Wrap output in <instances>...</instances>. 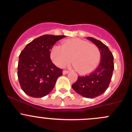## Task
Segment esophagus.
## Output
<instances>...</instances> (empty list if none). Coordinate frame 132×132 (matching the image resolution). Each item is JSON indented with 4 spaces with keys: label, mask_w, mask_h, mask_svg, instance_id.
Returning <instances> with one entry per match:
<instances>
[{
    "label": "esophagus",
    "mask_w": 132,
    "mask_h": 132,
    "mask_svg": "<svg viewBox=\"0 0 132 132\" xmlns=\"http://www.w3.org/2000/svg\"><path fill=\"white\" fill-rule=\"evenodd\" d=\"M69 71H66V70H64L63 71V73L64 75H66V74H67V73H69Z\"/></svg>",
    "instance_id": "34e87169"
}]
</instances>
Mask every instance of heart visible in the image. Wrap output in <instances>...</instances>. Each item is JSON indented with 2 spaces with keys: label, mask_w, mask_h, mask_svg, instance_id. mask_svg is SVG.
Returning <instances> with one entry per match:
<instances>
[{
  "label": "heart",
  "mask_w": 132,
  "mask_h": 132,
  "mask_svg": "<svg viewBox=\"0 0 132 132\" xmlns=\"http://www.w3.org/2000/svg\"><path fill=\"white\" fill-rule=\"evenodd\" d=\"M50 57L58 67H64L71 61L77 71L81 75L91 73L98 66L101 52L96 45L80 39H68L61 47L54 45L50 52Z\"/></svg>",
  "instance_id": "1"
}]
</instances>
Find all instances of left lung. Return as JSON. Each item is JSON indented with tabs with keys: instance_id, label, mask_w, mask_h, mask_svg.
Wrapping results in <instances>:
<instances>
[{
	"instance_id": "left-lung-1",
	"label": "left lung",
	"mask_w": 132,
	"mask_h": 132,
	"mask_svg": "<svg viewBox=\"0 0 132 132\" xmlns=\"http://www.w3.org/2000/svg\"><path fill=\"white\" fill-rule=\"evenodd\" d=\"M87 39L94 44L101 52V62L98 67L87 76L78 77L72 85L77 93L83 97L93 98L103 94L108 88L114 71V57L109 48L102 42L88 37Z\"/></svg>"
}]
</instances>
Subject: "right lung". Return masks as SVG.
Here are the masks:
<instances>
[{"mask_svg": "<svg viewBox=\"0 0 132 132\" xmlns=\"http://www.w3.org/2000/svg\"><path fill=\"white\" fill-rule=\"evenodd\" d=\"M66 36L44 35L27 44L19 55L18 77L23 91L34 98H42L52 92L63 70L50 59L53 45Z\"/></svg>", "mask_w": 132, "mask_h": 132, "instance_id": "obj_1", "label": "right lung"}]
</instances>
